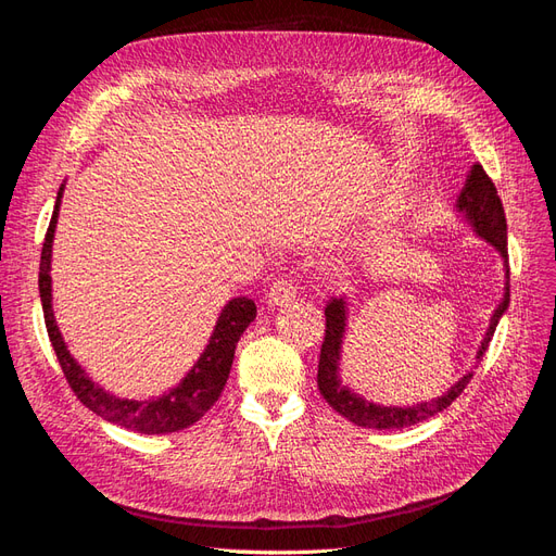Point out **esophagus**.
I'll use <instances>...</instances> for the list:
<instances>
[{
	"instance_id": "34e87169",
	"label": "esophagus",
	"mask_w": 556,
	"mask_h": 556,
	"mask_svg": "<svg viewBox=\"0 0 556 556\" xmlns=\"http://www.w3.org/2000/svg\"><path fill=\"white\" fill-rule=\"evenodd\" d=\"M294 296H296L294 282L292 280H282V278L276 280L271 285V290H268V294H266L268 304H271V306H288V304H292Z\"/></svg>"
}]
</instances>
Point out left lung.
Returning a JSON list of instances; mask_svg holds the SVG:
<instances>
[{
    "label": "left lung",
    "instance_id": "left-lung-1",
    "mask_svg": "<svg viewBox=\"0 0 556 556\" xmlns=\"http://www.w3.org/2000/svg\"><path fill=\"white\" fill-rule=\"evenodd\" d=\"M457 213L464 217V220L470 225V229L476 231V237L494 245L498 250V255L503 260V268H506V285H503V299L498 301V306L492 313L490 319V329H486L484 339L478 348L476 355V366L482 359L484 350L490 348L492 336L496 331L498 319L503 313L508 311L510 304V268H508V225H506V213H503V204L496 194V188L492 178L484 174L480 164L470 166V172L466 176L464 188L457 199ZM327 329H325V343L323 350H319V364H317V387L319 394L327 399L329 406L350 419L352 425L366 427V429H403V427H413L425 422V419L443 413L450 403L457 399L466 384L473 378V371H466L457 382H454L450 390L441 396H435L431 401H422L417 406H380V403L368 401L359 396L355 390H350L348 384L341 380V348L345 339V329H348V304L345 299H331L327 308Z\"/></svg>",
    "mask_w": 556,
    "mask_h": 556
}]
</instances>
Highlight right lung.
I'll return each mask as SVG.
<instances>
[{
	"label": "right lung",
	"mask_w": 556,
	"mask_h": 556,
	"mask_svg": "<svg viewBox=\"0 0 556 556\" xmlns=\"http://www.w3.org/2000/svg\"><path fill=\"white\" fill-rule=\"evenodd\" d=\"M62 192H64V185H60L55 211H53V217H50L43 250H41L39 296L43 306L48 339L53 343V350L66 382H70V387L80 399L83 406L90 408L94 415L104 417L106 422L121 425L125 429L139 431V433H174L180 429H188L190 425L197 422V419L204 417V413L213 406L217 396H220V392L225 390L229 371H231V362H233V350H237L241 333L248 329L252 319L257 317L255 301L245 296H237L229 301V304L223 308L220 317H217L206 350L201 352V357L190 368L188 376H185L176 387H172L169 392L148 401L121 399L106 392L104 387L92 382V378L86 374V368L72 357V352L66 350V343L55 323L50 260H53V239H55Z\"/></svg>",
	"instance_id": "1"
}]
</instances>
